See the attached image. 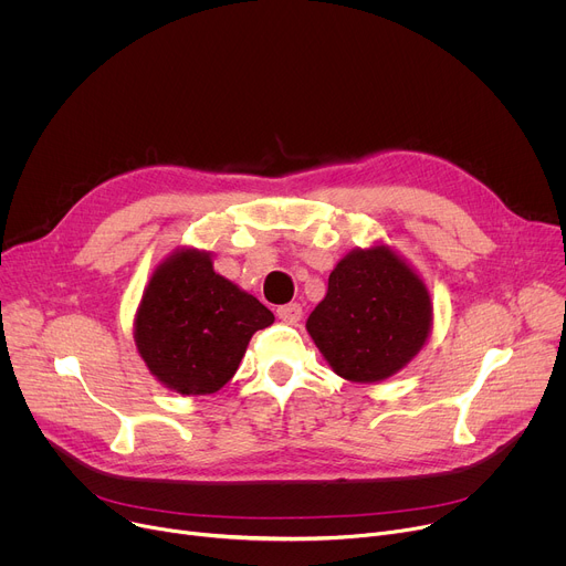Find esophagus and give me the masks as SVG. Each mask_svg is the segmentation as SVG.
<instances>
[{
	"label": "esophagus",
	"mask_w": 566,
	"mask_h": 566,
	"mask_svg": "<svg viewBox=\"0 0 566 566\" xmlns=\"http://www.w3.org/2000/svg\"><path fill=\"white\" fill-rule=\"evenodd\" d=\"M276 315H279V319L285 322V324H296L303 313H301L298 303H287V306H281V308L276 311Z\"/></svg>",
	"instance_id": "esophagus-1"
}]
</instances>
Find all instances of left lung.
<instances>
[{"label": "left lung", "mask_w": 566, "mask_h": 566, "mask_svg": "<svg viewBox=\"0 0 566 566\" xmlns=\"http://www.w3.org/2000/svg\"><path fill=\"white\" fill-rule=\"evenodd\" d=\"M306 331L339 378L378 382L423 349L432 298L419 272L392 247H356L331 272Z\"/></svg>", "instance_id": "1"}]
</instances>
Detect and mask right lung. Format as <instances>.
<instances>
[{"instance_id":"right-lung-1","label":"right lung","mask_w":566,"mask_h":566,"mask_svg":"<svg viewBox=\"0 0 566 566\" xmlns=\"http://www.w3.org/2000/svg\"><path fill=\"white\" fill-rule=\"evenodd\" d=\"M270 324L272 311L212 270L210 251L179 247L145 285L134 339L160 385L181 397H201L233 378L251 335Z\"/></svg>"}]
</instances>
